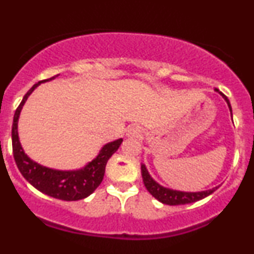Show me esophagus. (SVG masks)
<instances>
[{"label":"esophagus","instance_id":"1","mask_svg":"<svg viewBox=\"0 0 254 254\" xmlns=\"http://www.w3.org/2000/svg\"><path fill=\"white\" fill-rule=\"evenodd\" d=\"M140 135V129L139 127H136V125H132L130 127L129 131H127V136L129 137H138Z\"/></svg>","mask_w":254,"mask_h":254}]
</instances>
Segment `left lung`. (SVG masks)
I'll use <instances>...</instances> for the list:
<instances>
[{
	"label": "left lung",
	"mask_w": 254,
	"mask_h": 254,
	"mask_svg": "<svg viewBox=\"0 0 254 254\" xmlns=\"http://www.w3.org/2000/svg\"><path fill=\"white\" fill-rule=\"evenodd\" d=\"M215 91L221 94L224 97V99L227 102L228 104V108L231 110V114H232V108H231V104L228 98L225 96L224 93H221L218 88H215ZM140 172H142V177H143V183H144L145 188L148 189V191L150 193L152 196L155 198H157L158 201L162 203H166V204H170V206H177V204H187V203H191V202H196L198 200H202V198L207 197L208 195H210L212 193L218 189V187L209 189V190H204V191H196V193H186V191H179V190H173V189H168L162 187V186L158 185L151 179L150 175H149L148 170L144 164L140 166Z\"/></svg>",
	"instance_id": "left-lung-1"
}]
</instances>
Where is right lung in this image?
Listing matches in <instances>:
<instances>
[{
    "label": "right lung",
    "instance_id": "right-lung-1",
    "mask_svg": "<svg viewBox=\"0 0 254 254\" xmlns=\"http://www.w3.org/2000/svg\"><path fill=\"white\" fill-rule=\"evenodd\" d=\"M59 75V74H58ZM56 75V77H58ZM56 77L45 79L36 84L24 94L22 102L17 106L14 114L13 127H11V143H13V155L15 163L19 168L20 173L33 187H35L41 193L50 195L52 197L59 198L64 201H77L87 197L96 190L98 186L103 181L105 167L109 158L117 151L123 139H117L115 142L108 143L103 146L99 155L86 167L75 172H60V170L48 169L33 162L23 152L20 144L19 135H17V119L24 102L34 88L41 82L52 80Z\"/></svg>",
    "mask_w": 254,
    "mask_h": 254
}]
</instances>
